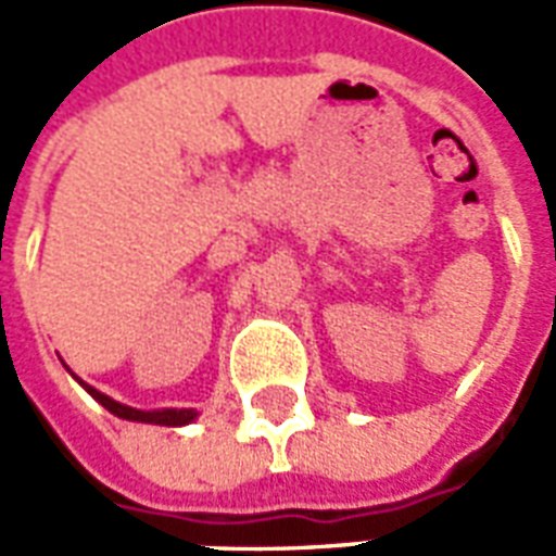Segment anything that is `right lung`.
<instances>
[{"mask_svg":"<svg viewBox=\"0 0 556 556\" xmlns=\"http://www.w3.org/2000/svg\"><path fill=\"white\" fill-rule=\"evenodd\" d=\"M79 384L86 387V393H89L91 399H98L110 414H115V417H122V419H130V422H151V426H187V422H193V419L199 417V410L193 408H160V410L130 408V405L115 402V399H110L106 393H101V390H94V387L86 384V381H79Z\"/></svg>","mask_w":556,"mask_h":556,"instance_id":"1","label":"right lung"}]
</instances>
